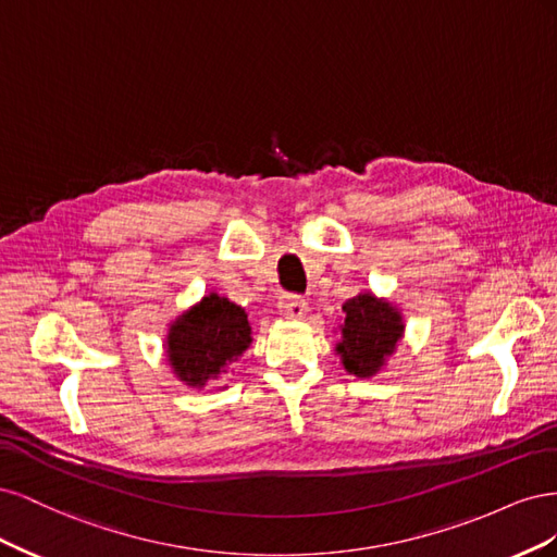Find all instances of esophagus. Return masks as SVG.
Returning <instances> with one entry per match:
<instances>
[{
	"label": "esophagus",
	"instance_id": "esophagus-1",
	"mask_svg": "<svg viewBox=\"0 0 557 557\" xmlns=\"http://www.w3.org/2000/svg\"><path fill=\"white\" fill-rule=\"evenodd\" d=\"M278 311H281V315L290 318V320H301L309 313V305L297 295H283L278 299Z\"/></svg>",
	"mask_w": 557,
	"mask_h": 557
}]
</instances>
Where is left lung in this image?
<instances>
[{
  "instance_id": "left-lung-1",
  "label": "left lung",
  "mask_w": 557,
  "mask_h": 557,
  "mask_svg": "<svg viewBox=\"0 0 557 557\" xmlns=\"http://www.w3.org/2000/svg\"><path fill=\"white\" fill-rule=\"evenodd\" d=\"M342 342L336 352L348 374L358 379L376 376L385 360L393 356L401 334V313L387 299H379L372 293H360L344 305Z\"/></svg>"
}]
</instances>
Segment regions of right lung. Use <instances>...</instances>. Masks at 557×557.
Segmentation results:
<instances>
[{
    "mask_svg": "<svg viewBox=\"0 0 557 557\" xmlns=\"http://www.w3.org/2000/svg\"><path fill=\"white\" fill-rule=\"evenodd\" d=\"M250 342L246 311L211 293L174 320L166 334V358L185 385L205 387L221 379Z\"/></svg>",
    "mask_w": 557,
    "mask_h": 557,
    "instance_id": "add662e5",
    "label": "right lung"
}]
</instances>
